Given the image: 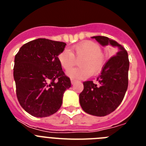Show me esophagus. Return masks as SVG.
I'll list each match as a JSON object with an SVG mask.
<instances>
[{
	"instance_id": "obj_1",
	"label": "esophagus",
	"mask_w": 146,
	"mask_h": 146,
	"mask_svg": "<svg viewBox=\"0 0 146 146\" xmlns=\"http://www.w3.org/2000/svg\"><path fill=\"white\" fill-rule=\"evenodd\" d=\"M77 82V81L75 80H73V79H71V83H72V85H74L75 82Z\"/></svg>"
}]
</instances>
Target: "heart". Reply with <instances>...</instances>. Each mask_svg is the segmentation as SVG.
Here are the masks:
<instances>
[{"label": "heart", "mask_w": 146, "mask_h": 146, "mask_svg": "<svg viewBox=\"0 0 146 146\" xmlns=\"http://www.w3.org/2000/svg\"><path fill=\"white\" fill-rule=\"evenodd\" d=\"M69 50L62 51L58 55V60L63 69H71L75 64V58L79 60L80 66L73 68L66 72V74L73 79H84L91 74L100 72L104 65V57L101 48L97 44L91 41H85L74 45Z\"/></svg>", "instance_id": "b5f03b06"}]
</instances>
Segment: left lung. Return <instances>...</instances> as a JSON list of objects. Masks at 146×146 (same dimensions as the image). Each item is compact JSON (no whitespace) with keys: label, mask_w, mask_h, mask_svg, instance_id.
Masks as SVG:
<instances>
[{"label":"left lung","mask_w":146,"mask_h":146,"mask_svg":"<svg viewBox=\"0 0 146 146\" xmlns=\"http://www.w3.org/2000/svg\"><path fill=\"white\" fill-rule=\"evenodd\" d=\"M92 38L102 46L114 48V56L110 58L97 78L83 82L84 89L79 95L80 104L86 113L95 116H105L116 109L123 101L128 88L129 61L123 46L108 37L97 36Z\"/></svg>","instance_id":"obj_1"}]
</instances>
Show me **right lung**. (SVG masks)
Returning <instances> with one entry per match:
<instances>
[{"instance_id": "add662e5", "label": "right lung", "mask_w": 146, "mask_h": 146, "mask_svg": "<svg viewBox=\"0 0 146 146\" xmlns=\"http://www.w3.org/2000/svg\"><path fill=\"white\" fill-rule=\"evenodd\" d=\"M66 44L37 38L23 45L15 58L14 79L18 101L27 113L38 118L60 109L71 81L62 70L58 55Z\"/></svg>"}]
</instances>
